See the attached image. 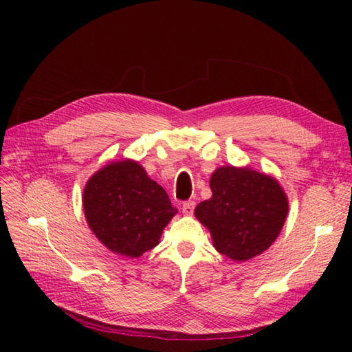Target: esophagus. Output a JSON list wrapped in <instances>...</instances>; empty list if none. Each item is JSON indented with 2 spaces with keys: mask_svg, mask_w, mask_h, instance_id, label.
Returning a JSON list of instances; mask_svg holds the SVG:
<instances>
[{
  "mask_svg": "<svg viewBox=\"0 0 352 352\" xmlns=\"http://www.w3.org/2000/svg\"><path fill=\"white\" fill-rule=\"evenodd\" d=\"M193 208H195V203H193V201H186V203L183 204V208H182V210H183V213L184 214H192L193 213Z\"/></svg>",
  "mask_w": 352,
  "mask_h": 352,
  "instance_id": "esophagus-1",
  "label": "esophagus"
}]
</instances>
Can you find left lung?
<instances>
[{
	"mask_svg": "<svg viewBox=\"0 0 352 352\" xmlns=\"http://www.w3.org/2000/svg\"><path fill=\"white\" fill-rule=\"evenodd\" d=\"M212 198L195 208L213 246L234 261L266 251L278 237L289 212L280 183L251 168L222 166L210 178Z\"/></svg>",
	"mask_w": 352,
	"mask_h": 352,
	"instance_id": "8db88e82",
	"label": "left lung"
}]
</instances>
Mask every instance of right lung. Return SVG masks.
<instances>
[{"mask_svg": "<svg viewBox=\"0 0 352 352\" xmlns=\"http://www.w3.org/2000/svg\"><path fill=\"white\" fill-rule=\"evenodd\" d=\"M89 227L119 256L136 258L159 245L177 214L168 193L134 160L111 162L89 178L83 190Z\"/></svg>", "mask_w": 352, "mask_h": 352, "instance_id": "add662e5", "label": "right lung"}]
</instances>
